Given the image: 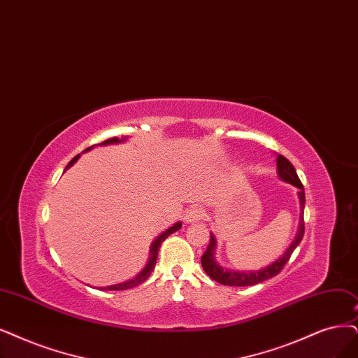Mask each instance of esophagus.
I'll use <instances>...</instances> for the list:
<instances>
[{
    "label": "esophagus",
    "mask_w": 358,
    "mask_h": 358,
    "mask_svg": "<svg viewBox=\"0 0 358 358\" xmlns=\"http://www.w3.org/2000/svg\"><path fill=\"white\" fill-rule=\"evenodd\" d=\"M205 217V210L202 208H190L186 210V214H184V221H186L187 224H192V222H197L201 221L202 218Z\"/></svg>",
    "instance_id": "esophagus-1"
}]
</instances>
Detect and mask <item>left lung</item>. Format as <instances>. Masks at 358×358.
<instances>
[{"label":"left lung","mask_w":358,"mask_h":358,"mask_svg":"<svg viewBox=\"0 0 358 358\" xmlns=\"http://www.w3.org/2000/svg\"><path fill=\"white\" fill-rule=\"evenodd\" d=\"M277 162V177H279L282 181L292 184V186L298 187V199H299V224H298V231L295 239L292 243L289 245V248L285 250L283 255L280 258H277L273 261L268 266H266L261 270H254V271H237V270H230L226 267H221L220 262L215 259V249H217V237L214 233H210V241L209 245L205 250V254L202 255V267L205 273L210 277V279L226 285V286H252L266 282L271 277L277 275L282 268L285 267V264L289 261L290 255L294 254V250L296 246L301 243L302 237H303V206H306V192H303V186L301 184V180L298 178L296 171L294 165L290 164L287 159L282 155H277L275 157Z\"/></svg>","instance_id":"left-lung-1"}]
</instances>
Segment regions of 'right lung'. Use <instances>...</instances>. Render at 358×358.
Listing matches in <instances>:
<instances>
[{"instance_id":"obj_1","label":"right lung","mask_w":358,"mask_h":358,"mask_svg":"<svg viewBox=\"0 0 358 358\" xmlns=\"http://www.w3.org/2000/svg\"><path fill=\"white\" fill-rule=\"evenodd\" d=\"M127 138L128 137H124V138H117V137H113V138H109V140H106V141H103V143H100L99 145H109V144H117V143H124V141H127ZM92 148H94V145H91V148H88V149H85L84 152H88V150H91ZM79 156L81 155H76L72 161L66 165V169H69L78 159H79ZM64 169V171H66ZM181 226L182 224L178 221V222H176L174 226H171L168 230H165L162 234H159L156 239L153 241V243H152V246H150V257H149V261H148V264H145L144 266V268L136 275V277H132V279H129V280H127V282H122V283H117V285H112V286H106V287H100L101 290H125V289H129V287H134V286H138L140 283H143L144 280H148L149 279V275L152 274V271L155 270V266H156V259H157V252H159V248H161V245H162V242L166 239V237L169 236V234H172V233H176L177 230H180L181 229Z\"/></svg>"}]
</instances>
